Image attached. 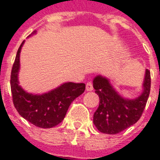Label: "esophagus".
Returning a JSON list of instances; mask_svg holds the SVG:
<instances>
[{
  "label": "esophagus",
  "mask_w": 160,
  "mask_h": 160,
  "mask_svg": "<svg viewBox=\"0 0 160 160\" xmlns=\"http://www.w3.org/2000/svg\"><path fill=\"white\" fill-rule=\"evenodd\" d=\"M93 90H94V87H93L92 82H87V84H86V90L87 91H91Z\"/></svg>",
  "instance_id": "obj_1"
}]
</instances>
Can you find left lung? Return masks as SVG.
Listing matches in <instances>:
<instances>
[{"mask_svg":"<svg viewBox=\"0 0 160 160\" xmlns=\"http://www.w3.org/2000/svg\"><path fill=\"white\" fill-rule=\"evenodd\" d=\"M100 105L94 114V124L102 133L115 134L135 124L141 117L151 86L150 71L145 72L144 91L135 100H125L112 88L109 80L96 76L93 81Z\"/></svg>","mask_w":160,"mask_h":160,"instance_id":"8db88e82","label":"left lung"}]
</instances>
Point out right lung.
Here are the masks:
<instances>
[{"label": "right lung", "instance_id": "right-lung-1", "mask_svg": "<svg viewBox=\"0 0 160 160\" xmlns=\"http://www.w3.org/2000/svg\"><path fill=\"white\" fill-rule=\"evenodd\" d=\"M24 41L19 47L11 73L12 100L16 110L24 119L40 128L48 129L56 126L65 118L70 104L85 90L84 83H65L41 95L24 91L18 85L20 52Z\"/></svg>", "mask_w": 160, "mask_h": 160}]
</instances>
